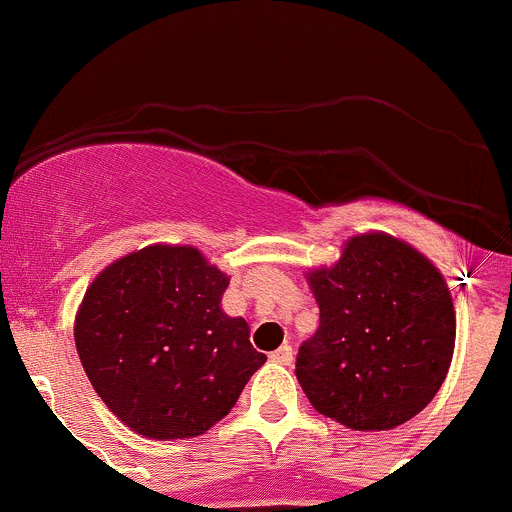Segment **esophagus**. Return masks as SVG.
<instances>
[{"label": "esophagus", "mask_w": 512, "mask_h": 512, "mask_svg": "<svg viewBox=\"0 0 512 512\" xmlns=\"http://www.w3.org/2000/svg\"><path fill=\"white\" fill-rule=\"evenodd\" d=\"M270 358L272 361H278V364L290 366L293 364V346H288V343H285V346H280L278 351H272Z\"/></svg>", "instance_id": "34e87169"}]
</instances>
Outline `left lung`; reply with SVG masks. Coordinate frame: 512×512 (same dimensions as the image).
<instances>
[{
  "mask_svg": "<svg viewBox=\"0 0 512 512\" xmlns=\"http://www.w3.org/2000/svg\"><path fill=\"white\" fill-rule=\"evenodd\" d=\"M321 326L295 376L315 412L381 432L417 417L455 353V305L442 272L384 232L356 234L333 267L308 272Z\"/></svg>",
  "mask_w": 512,
  "mask_h": 512,
  "instance_id": "1",
  "label": "left lung"
}]
</instances>
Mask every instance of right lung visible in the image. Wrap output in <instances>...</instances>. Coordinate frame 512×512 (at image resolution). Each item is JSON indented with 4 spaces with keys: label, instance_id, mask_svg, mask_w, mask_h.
<instances>
[{
    "label": "right lung",
    "instance_id": "obj_1",
    "mask_svg": "<svg viewBox=\"0 0 512 512\" xmlns=\"http://www.w3.org/2000/svg\"><path fill=\"white\" fill-rule=\"evenodd\" d=\"M229 278L189 245H151L105 267L75 315L80 364L123 424L189 439L227 417L265 353L219 303Z\"/></svg>",
    "mask_w": 512,
    "mask_h": 512
}]
</instances>
